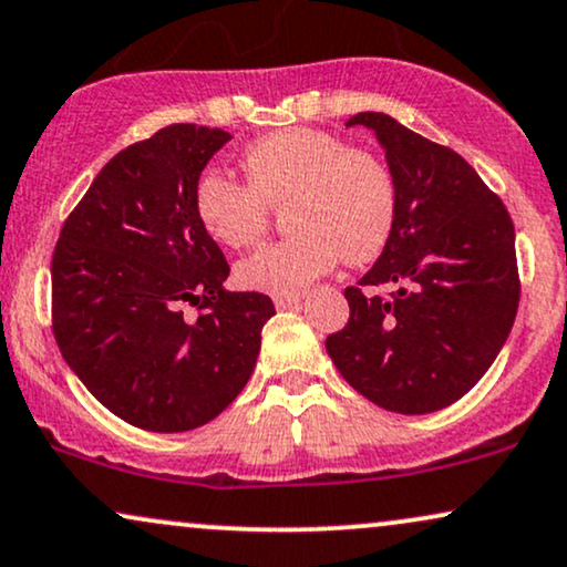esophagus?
<instances>
[{
  "label": "esophagus",
  "instance_id": "esophagus-1",
  "mask_svg": "<svg viewBox=\"0 0 567 567\" xmlns=\"http://www.w3.org/2000/svg\"><path fill=\"white\" fill-rule=\"evenodd\" d=\"M301 301V293H289V297H276L274 305L276 310H293V307H299Z\"/></svg>",
  "mask_w": 567,
  "mask_h": 567
}]
</instances>
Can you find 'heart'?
Segmentation results:
<instances>
[{
    "mask_svg": "<svg viewBox=\"0 0 567 567\" xmlns=\"http://www.w3.org/2000/svg\"><path fill=\"white\" fill-rule=\"evenodd\" d=\"M247 184L220 172L200 174L195 213L213 239L247 247L266 234L268 208H284L291 237L239 260L249 291L289 297L326 276L338 260L362 266L391 239L395 182L380 158L351 151L328 132L293 127L255 140L241 153Z\"/></svg>",
    "mask_w": 567,
    "mask_h": 567,
    "instance_id": "obj_1",
    "label": "heart"
}]
</instances>
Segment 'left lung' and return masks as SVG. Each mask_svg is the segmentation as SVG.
Segmentation results:
<instances>
[{
    "label": "left lung",
    "instance_id": "obj_1",
    "mask_svg": "<svg viewBox=\"0 0 567 567\" xmlns=\"http://www.w3.org/2000/svg\"><path fill=\"white\" fill-rule=\"evenodd\" d=\"M395 182V224L378 262L349 286L351 318L328 336L338 372L395 414L466 395L508 341L518 312L516 231L503 200L445 145L393 116L362 112ZM388 285V298L362 288Z\"/></svg>",
    "mask_w": 567,
    "mask_h": 567
}]
</instances>
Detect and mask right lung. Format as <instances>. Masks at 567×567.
<instances>
[{
	"label": "right lung",
	"instance_id": "1",
	"mask_svg": "<svg viewBox=\"0 0 567 567\" xmlns=\"http://www.w3.org/2000/svg\"><path fill=\"white\" fill-rule=\"evenodd\" d=\"M229 140L168 124L130 145L59 234V351L95 399L140 430L187 432L216 419L247 385L276 315L266 293L226 289L229 262L195 213L197 179Z\"/></svg>",
	"mask_w": 567,
	"mask_h": 567
}]
</instances>
